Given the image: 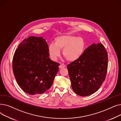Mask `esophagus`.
Masks as SVG:
<instances>
[{
  "instance_id": "esophagus-1",
  "label": "esophagus",
  "mask_w": 121,
  "mask_h": 121,
  "mask_svg": "<svg viewBox=\"0 0 121 121\" xmlns=\"http://www.w3.org/2000/svg\"><path fill=\"white\" fill-rule=\"evenodd\" d=\"M66 67V66L65 64H61L59 66V68L61 69V68H65Z\"/></svg>"
}]
</instances>
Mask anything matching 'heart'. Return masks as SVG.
I'll return each mask as SVG.
<instances>
[{
	"label": "heart",
	"instance_id": "heart-1",
	"mask_svg": "<svg viewBox=\"0 0 121 121\" xmlns=\"http://www.w3.org/2000/svg\"><path fill=\"white\" fill-rule=\"evenodd\" d=\"M85 48V41L83 38L74 35H65L57 36L54 43L48 45V51L53 60H56L60 56L61 50L68 61L78 60L83 54Z\"/></svg>",
	"mask_w": 121,
	"mask_h": 121
}]
</instances>
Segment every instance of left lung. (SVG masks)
I'll list each match as a JSON object with an SVG mask.
<instances>
[{
  "label": "left lung",
  "mask_w": 121,
  "mask_h": 121,
  "mask_svg": "<svg viewBox=\"0 0 121 121\" xmlns=\"http://www.w3.org/2000/svg\"><path fill=\"white\" fill-rule=\"evenodd\" d=\"M108 68V54L103 44L93 43L78 60L67 66L72 87L79 96L96 92L105 80Z\"/></svg>",
  "instance_id": "1"
}]
</instances>
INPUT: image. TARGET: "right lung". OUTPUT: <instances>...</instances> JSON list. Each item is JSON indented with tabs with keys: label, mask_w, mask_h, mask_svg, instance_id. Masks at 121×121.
<instances>
[{
	"label": "right lung",
	"mask_w": 121,
	"mask_h": 121,
	"mask_svg": "<svg viewBox=\"0 0 121 121\" xmlns=\"http://www.w3.org/2000/svg\"><path fill=\"white\" fill-rule=\"evenodd\" d=\"M48 48L43 38L31 36L21 42L14 54L15 78L28 94H41L48 90L59 71L60 64L49 59Z\"/></svg>",
	"instance_id": "add662e5"
}]
</instances>
